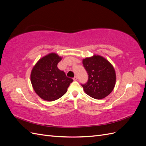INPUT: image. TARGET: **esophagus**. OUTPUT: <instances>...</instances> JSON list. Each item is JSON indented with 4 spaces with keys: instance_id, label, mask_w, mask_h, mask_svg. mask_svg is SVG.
I'll return each instance as SVG.
<instances>
[{
    "instance_id": "esophagus-1",
    "label": "esophagus",
    "mask_w": 146,
    "mask_h": 146,
    "mask_svg": "<svg viewBox=\"0 0 146 146\" xmlns=\"http://www.w3.org/2000/svg\"><path fill=\"white\" fill-rule=\"evenodd\" d=\"M73 80H74V81H76V80H77V76H75V77L73 78Z\"/></svg>"
}]
</instances>
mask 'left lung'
<instances>
[{
	"label": "left lung",
	"mask_w": 146,
	"mask_h": 146,
	"mask_svg": "<svg viewBox=\"0 0 146 146\" xmlns=\"http://www.w3.org/2000/svg\"><path fill=\"white\" fill-rule=\"evenodd\" d=\"M88 80L82 85L85 93L96 99L108 96L115 86L116 76L113 65L104 57L94 55L83 59Z\"/></svg>",
	"instance_id": "8db88e82"
}]
</instances>
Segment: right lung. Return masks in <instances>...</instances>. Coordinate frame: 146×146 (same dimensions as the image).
Returning <instances> with one entry per match:
<instances>
[{
	"label": "right lung",
	"mask_w": 146,
	"mask_h": 146,
	"mask_svg": "<svg viewBox=\"0 0 146 146\" xmlns=\"http://www.w3.org/2000/svg\"><path fill=\"white\" fill-rule=\"evenodd\" d=\"M61 59L57 54L50 53L39 59L31 71L33 90L43 100L51 102L60 99L73 81L57 67Z\"/></svg>",
	"instance_id": "add662e5"
}]
</instances>
